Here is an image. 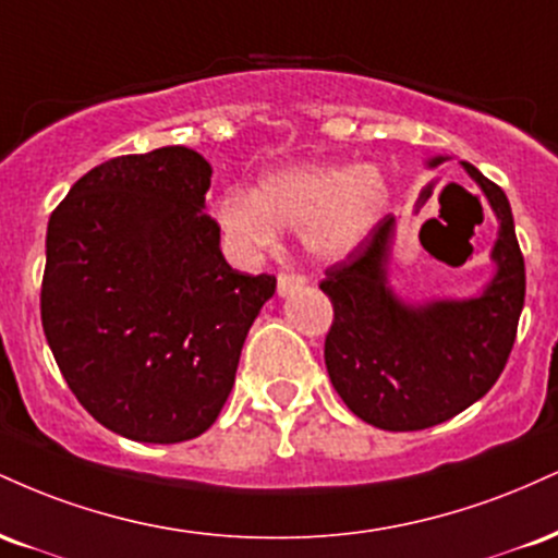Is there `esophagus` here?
<instances>
[{
	"mask_svg": "<svg viewBox=\"0 0 558 558\" xmlns=\"http://www.w3.org/2000/svg\"><path fill=\"white\" fill-rule=\"evenodd\" d=\"M304 286H306V280L296 272H280L278 275V293H280V296H288V293L299 291V288H304Z\"/></svg>",
	"mask_w": 558,
	"mask_h": 558,
	"instance_id": "1",
	"label": "esophagus"
}]
</instances>
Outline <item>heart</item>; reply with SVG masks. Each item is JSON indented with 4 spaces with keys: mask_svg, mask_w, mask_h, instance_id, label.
Listing matches in <instances>:
<instances>
[{
    "mask_svg": "<svg viewBox=\"0 0 558 558\" xmlns=\"http://www.w3.org/2000/svg\"><path fill=\"white\" fill-rule=\"evenodd\" d=\"M388 181L373 165H293L262 175L254 191H226L215 202L222 233L246 248H267L280 230H301L317 259H343L386 215Z\"/></svg>",
    "mask_w": 558,
    "mask_h": 558,
    "instance_id": "b5f03b06",
    "label": "heart"
}]
</instances>
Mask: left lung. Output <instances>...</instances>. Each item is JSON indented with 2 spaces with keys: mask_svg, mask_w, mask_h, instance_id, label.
<instances>
[{
  "mask_svg": "<svg viewBox=\"0 0 558 558\" xmlns=\"http://www.w3.org/2000/svg\"><path fill=\"white\" fill-rule=\"evenodd\" d=\"M448 157H430L438 168ZM498 220L493 278L477 296L407 301L393 291V215L319 283L332 301L325 364L356 417L380 430H425L457 417L504 373L524 306V259L509 198L475 165L462 162Z\"/></svg>",
  "mask_w": 558,
  "mask_h": 558,
  "instance_id": "obj_1",
  "label": "left lung"
}]
</instances>
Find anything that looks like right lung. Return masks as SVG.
I'll list each match as a JSON object with an SVG mask.
<instances>
[{
    "label": "right lung",
    "instance_id": "1",
    "mask_svg": "<svg viewBox=\"0 0 558 558\" xmlns=\"http://www.w3.org/2000/svg\"><path fill=\"white\" fill-rule=\"evenodd\" d=\"M209 183L198 151L162 146L88 170L49 217L44 336L83 409L141 444L213 425L275 293L222 257Z\"/></svg>",
    "mask_w": 558,
    "mask_h": 558
}]
</instances>
